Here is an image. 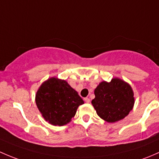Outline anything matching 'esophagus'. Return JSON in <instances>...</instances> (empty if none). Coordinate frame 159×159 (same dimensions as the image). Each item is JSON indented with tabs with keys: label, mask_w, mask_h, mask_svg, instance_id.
Masks as SVG:
<instances>
[{
	"label": "esophagus",
	"mask_w": 159,
	"mask_h": 159,
	"mask_svg": "<svg viewBox=\"0 0 159 159\" xmlns=\"http://www.w3.org/2000/svg\"><path fill=\"white\" fill-rule=\"evenodd\" d=\"M84 101L85 102H86V103H89V102H90V99H89V98H84Z\"/></svg>",
	"instance_id": "esophagus-1"
}]
</instances>
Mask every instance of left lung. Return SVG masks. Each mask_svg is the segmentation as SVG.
<instances>
[{
    "instance_id": "obj_1",
    "label": "left lung",
    "mask_w": 159,
    "mask_h": 159,
    "mask_svg": "<svg viewBox=\"0 0 159 159\" xmlns=\"http://www.w3.org/2000/svg\"><path fill=\"white\" fill-rule=\"evenodd\" d=\"M92 104L97 115L108 122H116L129 115L135 103L134 93L129 83L119 78L101 82L94 91Z\"/></svg>"
}]
</instances>
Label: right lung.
Wrapping results in <instances>:
<instances>
[{"label": "right lung", "mask_w": 159, "mask_h": 159, "mask_svg": "<svg viewBox=\"0 0 159 159\" xmlns=\"http://www.w3.org/2000/svg\"><path fill=\"white\" fill-rule=\"evenodd\" d=\"M36 104L46 121L53 125H64L84 103L78 93L65 80L52 77L42 83L36 94Z\"/></svg>", "instance_id": "add662e5"}]
</instances>
